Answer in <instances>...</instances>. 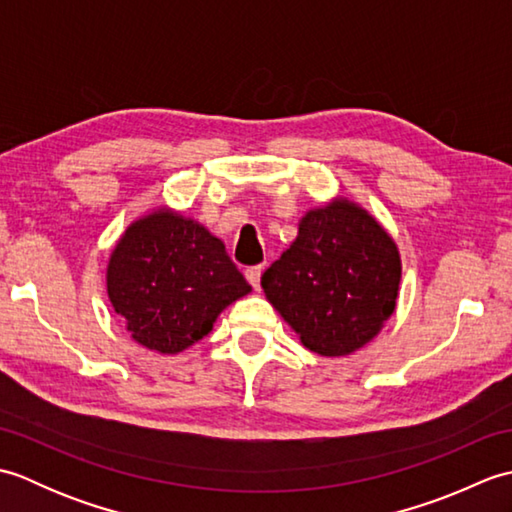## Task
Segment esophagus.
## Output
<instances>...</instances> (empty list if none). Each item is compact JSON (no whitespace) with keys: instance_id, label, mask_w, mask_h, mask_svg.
Returning a JSON list of instances; mask_svg holds the SVG:
<instances>
[{"instance_id":"obj_1","label":"esophagus","mask_w":512,"mask_h":512,"mask_svg":"<svg viewBox=\"0 0 512 512\" xmlns=\"http://www.w3.org/2000/svg\"><path fill=\"white\" fill-rule=\"evenodd\" d=\"M262 273H264V266H250L246 268V279L250 281V286L255 290H259V281H262Z\"/></svg>"}]
</instances>
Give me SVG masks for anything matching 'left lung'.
Segmentation results:
<instances>
[{
	"label": "left lung",
	"instance_id": "1",
	"mask_svg": "<svg viewBox=\"0 0 512 512\" xmlns=\"http://www.w3.org/2000/svg\"><path fill=\"white\" fill-rule=\"evenodd\" d=\"M398 284L394 239L343 198L303 215L295 242L262 275L268 301L321 356L372 341L396 308Z\"/></svg>",
	"mask_w": 512,
	"mask_h": 512
}]
</instances>
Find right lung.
<instances>
[{"label": "right lung", "instance_id": "1", "mask_svg": "<svg viewBox=\"0 0 512 512\" xmlns=\"http://www.w3.org/2000/svg\"><path fill=\"white\" fill-rule=\"evenodd\" d=\"M248 292L222 239L169 209L129 226L107 266L116 314L136 343L160 354L198 343L217 314Z\"/></svg>", "mask_w": 512, "mask_h": 512}]
</instances>
